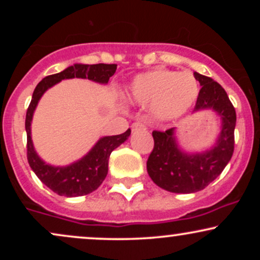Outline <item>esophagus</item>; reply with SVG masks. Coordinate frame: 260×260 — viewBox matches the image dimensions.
<instances>
[{
  "label": "esophagus",
  "mask_w": 260,
  "mask_h": 260,
  "mask_svg": "<svg viewBox=\"0 0 260 260\" xmlns=\"http://www.w3.org/2000/svg\"><path fill=\"white\" fill-rule=\"evenodd\" d=\"M147 126H145V123H143V122H134L132 124V131L133 132H137V131H140V129H145Z\"/></svg>",
  "instance_id": "34e87169"
}]
</instances>
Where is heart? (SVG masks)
<instances>
[{
    "label": "heart",
    "mask_w": 260,
    "mask_h": 260,
    "mask_svg": "<svg viewBox=\"0 0 260 260\" xmlns=\"http://www.w3.org/2000/svg\"><path fill=\"white\" fill-rule=\"evenodd\" d=\"M199 95L198 80L190 72L153 70L138 74L127 89L132 103L150 105L156 118L171 121L186 113Z\"/></svg>",
    "instance_id": "b5f03b06"
}]
</instances>
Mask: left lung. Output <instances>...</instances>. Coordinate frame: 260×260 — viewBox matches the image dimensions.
Listing matches in <instances>:
<instances>
[{"mask_svg":"<svg viewBox=\"0 0 260 260\" xmlns=\"http://www.w3.org/2000/svg\"><path fill=\"white\" fill-rule=\"evenodd\" d=\"M202 88L194 111L211 109L221 117V132L215 145L204 153L188 154L178 148L175 128L154 131V149L147 170L155 184L172 193H194L204 189L223 171L235 149L236 111L225 89L209 77L194 72Z\"/></svg>","mask_w":260,"mask_h":260,"instance_id":"left-lung-1","label":"left lung"}]
</instances>
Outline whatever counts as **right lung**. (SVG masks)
Segmentation results:
<instances>
[{"mask_svg":"<svg viewBox=\"0 0 260 260\" xmlns=\"http://www.w3.org/2000/svg\"><path fill=\"white\" fill-rule=\"evenodd\" d=\"M117 64H82L76 63L66 68L62 72L47 76L37 85L32 98L26 110L25 131H26V156L32 171L46 187L64 197L85 196L98 189L105 180L109 171V157L112 150L120 147L131 136L128 128L124 133L118 136L103 137L91 148L85 156L67 166H52L40 159L31 140V120L39 100L44 92L63 79L83 78L92 82L107 84L110 77L116 72Z\"/></svg>","mask_w":260,"mask_h":260,"instance_id":"right-lung-1","label":"right lung"}]
</instances>
